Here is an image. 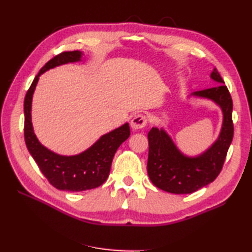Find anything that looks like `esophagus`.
<instances>
[{
    "label": "esophagus",
    "mask_w": 252,
    "mask_h": 252,
    "mask_svg": "<svg viewBox=\"0 0 252 252\" xmlns=\"http://www.w3.org/2000/svg\"><path fill=\"white\" fill-rule=\"evenodd\" d=\"M146 123H147V119H146L145 116L136 115L131 120V127L133 130H141L146 126Z\"/></svg>",
    "instance_id": "1"
}]
</instances>
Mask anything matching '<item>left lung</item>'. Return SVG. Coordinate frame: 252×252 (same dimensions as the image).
<instances>
[{"label": "left lung", "instance_id": "left-lung-1", "mask_svg": "<svg viewBox=\"0 0 252 252\" xmlns=\"http://www.w3.org/2000/svg\"><path fill=\"white\" fill-rule=\"evenodd\" d=\"M210 78L217 83L215 88L190 94L197 98L212 100L222 110L220 134L210 147L197 156H187L180 151L163 127L154 126L148 132L147 172L153 184L160 189L172 194H190L210 184L221 172L234 135L233 101L216 68Z\"/></svg>", "mask_w": 252, "mask_h": 252}]
</instances>
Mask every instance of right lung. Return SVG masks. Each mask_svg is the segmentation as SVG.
<instances>
[{
  "mask_svg": "<svg viewBox=\"0 0 252 252\" xmlns=\"http://www.w3.org/2000/svg\"><path fill=\"white\" fill-rule=\"evenodd\" d=\"M80 51L63 52L41 68L26 94L24 103L25 141L32 158L50 183L60 190L82 191L96 189L107 180L117 149L130 136L129 123L101 135L92 146L72 156H63L50 151L37 140L31 121L32 97L42 73L69 63L82 61Z\"/></svg>",
  "mask_w": 252,
  "mask_h": 252,
  "instance_id": "add662e5",
  "label": "right lung"
}]
</instances>
